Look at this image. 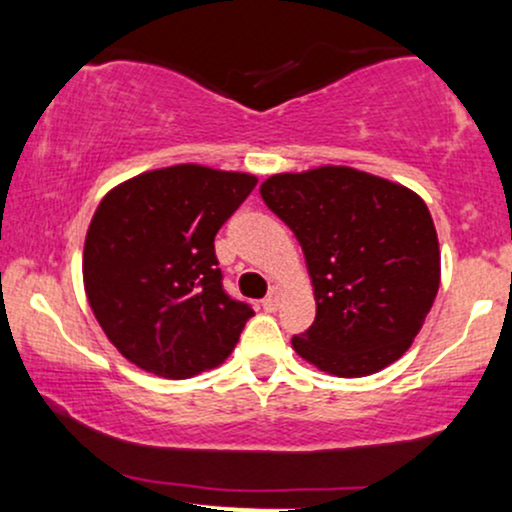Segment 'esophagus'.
<instances>
[{"instance_id":"esophagus-1","label":"esophagus","mask_w":512,"mask_h":512,"mask_svg":"<svg viewBox=\"0 0 512 512\" xmlns=\"http://www.w3.org/2000/svg\"><path fill=\"white\" fill-rule=\"evenodd\" d=\"M279 303H281V289H279V286H272L269 296L262 301L264 310H267V313H274V310L279 308Z\"/></svg>"}]
</instances>
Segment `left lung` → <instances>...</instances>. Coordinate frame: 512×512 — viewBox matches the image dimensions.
I'll return each instance as SVG.
<instances>
[{
    "label": "left lung",
    "mask_w": 512,
    "mask_h": 512,
    "mask_svg": "<svg viewBox=\"0 0 512 512\" xmlns=\"http://www.w3.org/2000/svg\"><path fill=\"white\" fill-rule=\"evenodd\" d=\"M296 233L315 293V322L296 354L339 378L395 363L424 327L440 286L426 202L409 187L349 166L279 173L260 185Z\"/></svg>",
    "instance_id": "obj_1"
}]
</instances>
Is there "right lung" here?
Segmentation results:
<instances>
[{
  "instance_id": "obj_1",
  "label": "right lung",
  "mask_w": 512,
  "mask_h": 512,
  "mask_svg": "<svg viewBox=\"0 0 512 512\" xmlns=\"http://www.w3.org/2000/svg\"><path fill=\"white\" fill-rule=\"evenodd\" d=\"M255 185L250 173L180 163L101 199L84 243V289L129 363L180 380L231 354L255 313L223 291L214 236Z\"/></svg>"
}]
</instances>
